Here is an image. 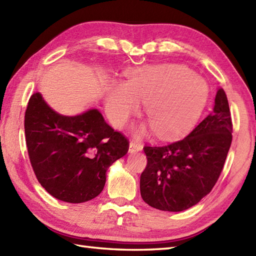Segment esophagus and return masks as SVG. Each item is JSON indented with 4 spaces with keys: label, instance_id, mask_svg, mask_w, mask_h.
I'll list each match as a JSON object with an SVG mask.
<instances>
[{
    "label": "esophagus",
    "instance_id": "1",
    "mask_svg": "<svg viewBox=\"0 0 256 256\" xmlns=\"http://www.w3.org/2000/svg\"><path fill=\"white\" fill-rule=\"evenodd\" d=\"M142 150V146L140 144V142H135V140H130V148L128 152H140Z\"/></svg>",
    "mask_w": 256,
    "mask_h": 256
}]
</instances>
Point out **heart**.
Instances as JSON below:
<instances>
[{
  "label": "heart",
  "mask_w": 256,
  "mask_h": 256,
  "mask_svg": "<svg viewBox=\"0 0 256 256\" xmlns=\"http://www.w3.org/2000/svg\"><path fill=\"white\" fill-rule=\"evenodd\" d=\"M206 82L188 68L164 64L135 70L123 84L112 86L106 98V111L116 128L126 126L145 102L150 126L160 138L186 132L198 120L207 98ZM140 128V133H144Z\"/></svg>",
  "instance_id": "b5f03b06"
}]
</instances>
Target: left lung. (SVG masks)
<instances>
[{
  "instance_id": "left-lung-1",
  "label": "left lung",
  "mask_w": 256,
  "mask_h": 256,
  "mask_svg": "<svg viewBox=\"0 0 256 256\" xmlns=\"http://www.w3.org/2000/svg\"><path fill=\"white\" fill-rule=\"evenodd\" d=\"M232 121L224 89L214 110L188 136L166 145H145L147 164L140 195L156 210L181 212L208 194L220 176L232 140Z\"/></svg>"
}]
</instances>
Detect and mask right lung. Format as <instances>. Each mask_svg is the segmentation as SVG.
<instances>
[{"label": "right lung", "instance_id": "1", "mask_svg": "<svg viewBox=\"0 0 256 256\" xmlns=\"http://www.w3.org/2000/svg\"><path fill=\"white\" fill-rule=\"evenodd\" d=\"M25 135L29 160L46 191L68 203L98 196L106 172L128 150V140L97 109L75 116L56 114L39 92L28 101Z\"/></svg>", "mask_w": 256, "mask_h": 256}]
</instances>
